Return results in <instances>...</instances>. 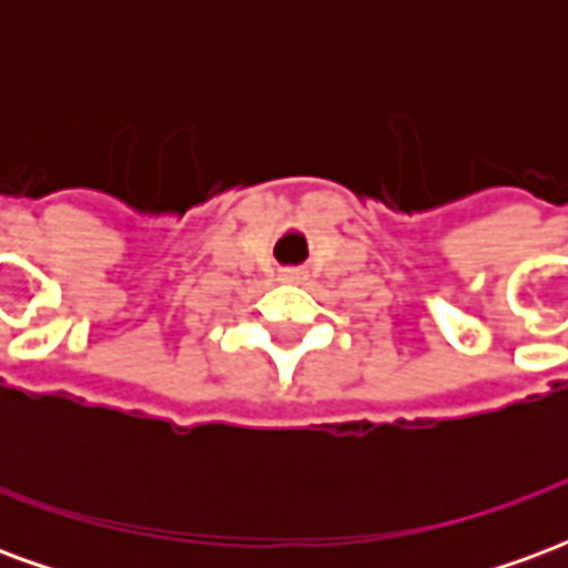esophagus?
I'll use <instances>...</instances> for the list:
<instances>
[{"label": "esophagus", "mask_w": 568, "mask_h": 568, "mask_svg": "<svg viewBox=\"0 0 568 568\" xmlns=\"http://www.w3.org/2000/svg\"><path fill=\"white\" fill-rule=\"evenodd\" d=\"M280 280H283V283H301L304 273L297 271V267H285V271H280Z\"/></svg>", "instance_id": "34e87169"}]
</instances>
